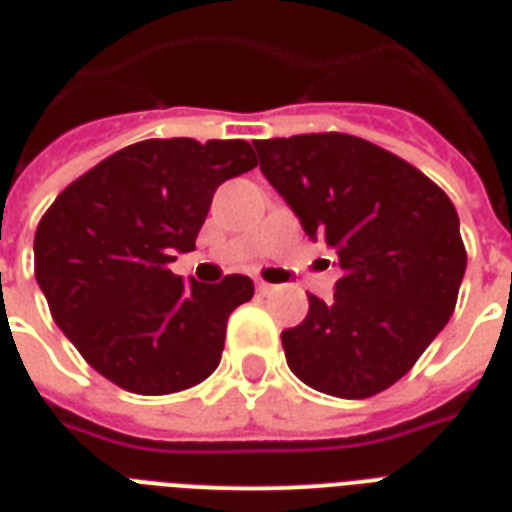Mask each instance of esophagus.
<instances>
[{"instance_id":"esophagus-1","label":"esophagus","mask_w":512,"mask_h":512,"mask_svg":"<svg viewBox=\"0 0 512 512\" xmlns=\"http://www.w3.org/2000/svg\"><path fill=\"white\" fill-rule=\"evenodd\" d=\"M255 287H257V292H260V295H271L273 289H276L273 284H268V281H263V279H257Z\"/></svg>"}]
</instances>
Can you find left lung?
I'll return each instance as SVG.
<instances>
[{
	"instance_id": "left-lung-1",
	"label": "left lung",
	"mask_w": 512,
	"mask_h": 512,
	"mask_svg": "<svg viewBox=\"0 0 512 512\" xmlns=\"http://www.w3.org/2000/svg\"><path fill=\"white\" fill-rule=\"evenodd\" d=\"M260 172L308 239L335 252V297H308L281 332L289 369L313 390L369 398L401 380L452 316L465 247L441 188L369 140L321 132L257 140Z\"/></svg>"
}]
</instances>
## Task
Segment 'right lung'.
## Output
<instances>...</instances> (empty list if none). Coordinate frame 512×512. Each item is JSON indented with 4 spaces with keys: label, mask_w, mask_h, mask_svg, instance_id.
Wrapping results in <instances>:
<instances>
[{
    "label": "right lung",
    "mask_w": 512,
    "mask_h": 512,
    "mask_svg": "<svg viewBox=\"0 0 512 512\" xmlns=\"http://www.w3.org/2000/svg\"><path fill=\"white\" fill-rule=\"evenodd\" d=\"M255 164L247 140H143L52 201L34 236L36 284L95 372L140 396L215 372L228 316L255 284L241 273L183 281L170 265L196 249L217 185Z\"/></svg>",
    "instance_id": "obj_1"
}]
</instances>
